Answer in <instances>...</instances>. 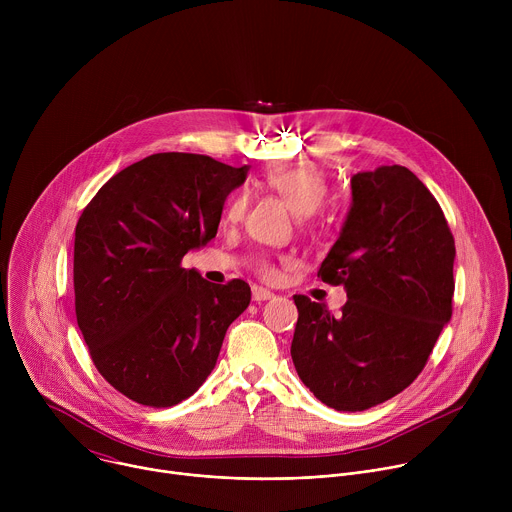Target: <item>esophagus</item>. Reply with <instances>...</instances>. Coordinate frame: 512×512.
Segmentation results:
<instances>
[{"instance_id":"34e87169","label":"esophagus","mask_w":512,"mask_h":512,"mask_svg":"<svg viewBox=\"0 0 512 512\" xmlns=\"http://www.w3.org/2000/svg\"><path fill=\"white\" fill-rule=\"evenodd\" d=\"M271 298H275L273 291H269L265 287H253V302H265Z\"/></svg>"}]
</instances>
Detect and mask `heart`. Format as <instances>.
I'll use <instances>...</instances> for the list:
<instances>
[{"instance_id": "1", "label": "heart", "mask_w": 512, "mask_h": 512, "mask_svg": "<svg viewBox=\"0 0 512 512\" xmlns=\"http://www.w3.org/2000/svg\"><path fill=\"white\" fill-rule=\"evenodd\" d=\"M265 186L281 196L289 208L300 216H308L316 212L328 196V176L322 168L310 162L287 164L271 170L265 176ZM247 208V198L243 194H235L227 206L229 221H241ZM253 269L263 279H273L277 275V263L271 255H257L253 261Z\"/></svg>"}]
</instances>
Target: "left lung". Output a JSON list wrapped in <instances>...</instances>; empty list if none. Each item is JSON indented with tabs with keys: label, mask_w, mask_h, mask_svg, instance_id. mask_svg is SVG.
<instances>
[{
	"label": "left lung",
	"mask_w": 512,
	"mask_h": 512,
	"mask_svg": "<svg viewBox=\"0 0 512 512\" xmlns=\"http://www.w3.org/2000/svg\"><path fill=\"white\" fill-rule=\"evenodd\" d=\"M454 237L442 206L405 166L352 176V206L318 277L344 285L338 314L294 296L291 358L336 411H364L423 371L454 298Z\"/></svg>",
	"instance_id": "8db88e82"
}]
</instances>
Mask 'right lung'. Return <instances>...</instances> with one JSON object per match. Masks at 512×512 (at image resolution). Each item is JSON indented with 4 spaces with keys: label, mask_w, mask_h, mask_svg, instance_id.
Segmentation results:
<instances>
[{
    "label": "right lung",
    "mask_w": 512,
    "mask_h": 512,
    "mask_svg": "<svg viewBox=\"0 0 512 512\" xmlns=\"http://www.w3.org/2000/svg\"><path fill=\"white\" fill-rule=\"evenodd\" d=\"M247 172L202 154H154L109 178L79 218L77 322L97 371L139 405L172 407L196 393L251 302L247 281L216 285L182 267L216 237Z\"/></svg>",
    "instance_id": "obj_1"
}]
</instances>
